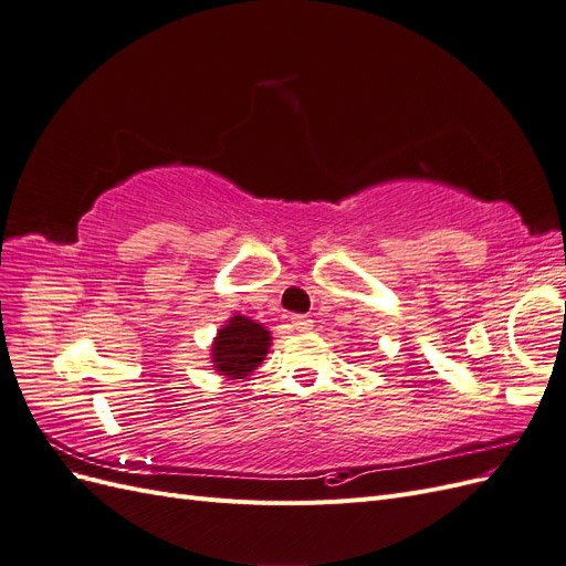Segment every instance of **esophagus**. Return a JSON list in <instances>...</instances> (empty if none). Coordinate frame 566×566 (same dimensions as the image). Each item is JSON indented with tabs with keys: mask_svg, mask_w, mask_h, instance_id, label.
I'll return each mask as SVG.
<instances>
[{
	"mask_svg": "<svg viewBox=\"0 0 566 566\" xmlns=\"http://www.w3.org/2000/svg\"><path fill=\"white\" fill-rule=\"evenodd\" d=\"M290 325H293V328H295V331H300V333H306V331H312L314 321H312L310 316H300V314H295L293 318H290Z\"/></svg>",
	"mask_w": 566,
	"mask_h": 566,
	"instance_id": "34e87169",
	"label": "esophagus"
}]
</instances>
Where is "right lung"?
<instances>
[{"label": "right lung", "mask_w": 566, "mask_h": 566, "mask_svg": "<svg viewBox=\"0 0 566 566\" xmlns=\"http://www.w3.org/2000/svg\"><path fill=\"white\" fill-rule=\"evenodd\" d=\"M269 347L271 335L264 325L235 314L212 342L214 370L231 380H241L264 361Z\"/></svg>", "instance_id": "obj_1"}]
</instances>
